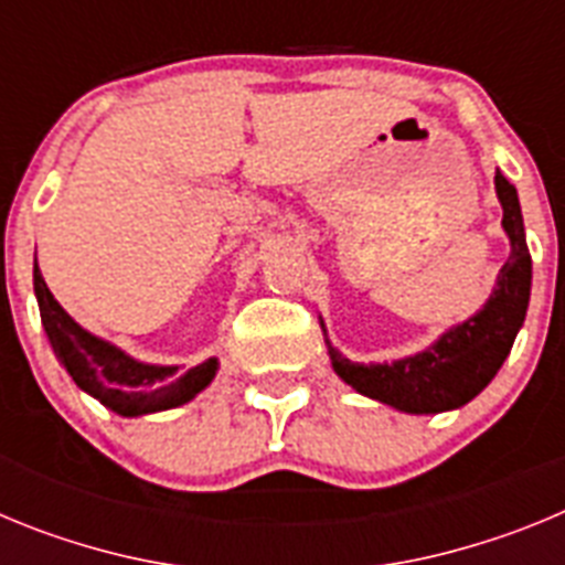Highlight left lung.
<instances>
[{
    "label": "left lung",
    "mask_w": 565,
    "mask_h": 565,
    "mask_svg": "<svg viewBox=\"0 0 565 565\" xmlns=\"http://www.w3.org/2000/svg\"><path fill=\"white\" fill-rule=\"evenodd\" d=\"M495 192L503 206L501 223L512 252L498 274L495 291L487 306L476 317L463 319L461 326L444 331L427 351L391 364L351 362L328 342L333 371L344 384L396 411L422 416L463 407L495 379L526 319L532 291V257L518 192L501 172H495Z\"/></svg>",
    "instance_id": "8db88e82"
}]
</instances>
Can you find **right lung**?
Masks as SVG:
<instances>
[{
	"label": "right lung",
	"instance_id": "1",
	"mask_svg": "<svg viewBox=\"0 0 565 565\" xmlns=\"http://www.w3.org/2000/svg\"><path fill=\"white\" fill-rule=\"evenodd\" d=\"M33 291L53 353L67 367L73 382L118 416H147L181 407L209 387L217 373V359H206L181 373L174 364H147L115 348L113 342L84 331L50 294L39 266H33Z\"/></svg>",
	"mask_w": 565,
	"mask_h": 565
}]
</instances>
